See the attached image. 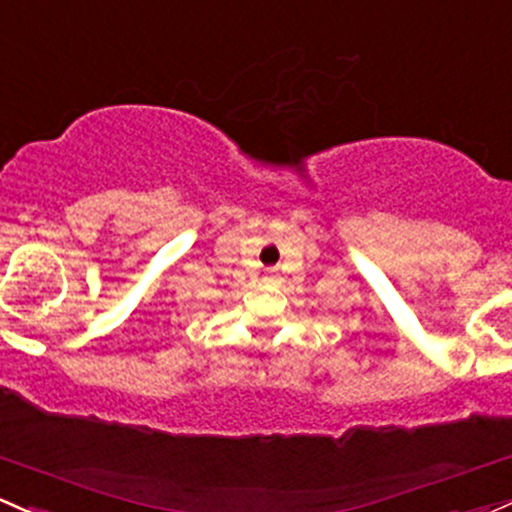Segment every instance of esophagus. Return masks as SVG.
Masks as SVG:
<instances>
[{
	"label": "esophagus",
	"instance_id": "obj_1",
	"mask_svg": "<svg viewBox=\"0 0 512 512\" xmlns=\"http://www.w3.org/2000/svg\"><path fill=\"white\" fill-rule=\"evenodd\" d=\"M269 274H274V269H269Z\"/></svg>",
	"mask_w": 512,
	"mask_h": 512
}]
</instances>
